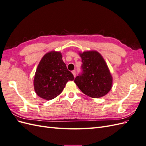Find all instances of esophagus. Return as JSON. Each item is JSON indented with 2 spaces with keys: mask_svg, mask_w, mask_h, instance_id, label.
I'll list each match as a JSON object with an SVG mask.
<instances>
[{
  "mask_svg": "<svg viewBox=\"0 0 146 146\" xmlns=\"http://www.w3.org/2000/svg\"><path fill=\"white\" fill-rule=\"evenodd\" d=\"M72 74H73V76H74V77H76V70H72Z\"/></svg>",
  "mask_w": 146,
  "mask_h": 146,
  "instance_id": "esophagus-1",
  "label": "esophagus"
}]
</instances>
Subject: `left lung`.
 I'll return each instance as SVG.
<instances>
[{"label":"left lung","instance_id":"obj_1","mask_svg":"<svg viewBox=\"0 0 146 146\" xmlns=\"http://www.w3.org/2000/svg\"><path fill=\"white\" fill-rule=\"evenodd\" d=\"M82 58V73L75 78L82 92L92 98H102L111 90L113 77L100 53L96 50L79 52Z\"/></svg>","mask_w":146,"mask_h":146}]
</instances>
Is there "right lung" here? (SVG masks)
<instances>
[{
    "label": "right lung",
    "mask_w": 146,
    "mask_h": 146,
    "mask_svg": "<svg viewBox=\"0 0 146 146\" xmlns=\"http://www.w3.org/2000/svg\"><path fill=\"white\" fill-rule=\"evenodd\" d=\"M73 74L68 70L60 52L51 51L43 56L35 74L33 85L36 94L50 100L61 93Z\"/></svg>",
    "instance_id": "right-lung-1"
}]
</instances>
